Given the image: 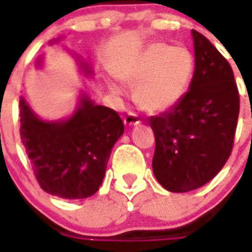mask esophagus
Segmentation results:
<instances>
[{"mask_svg":"<svg viewBox=\"0 0 252 252\" xmlns=\"http://www.w3.org/2000/svg\"><path fill=\"white\" fill-rule=\"evenodd\" d=\"M124 124L128 126H138V124H140V120H139V117L136 116V114L133 113H128L124 117Z\"/></svg>","mask_w":252,"mask_h":252,"instance_id":"obj_1","label":"esophagus"}]
</instances>
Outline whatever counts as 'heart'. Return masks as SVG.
I'll list each match as a JSON object with an SVG mask.
<instances>
[{"mask_svg": "<svg viewBox=\"0 0 252 252\" xmlns=\"http://www.w3.org/2000/svg\"><path fill=\"white\" fill-rule=\"evenodd\" d=\"M195 63L184 47L165 43H151L138 56L121 61L114 66V75L133 89V99L147 113H162L176 106L187 94L192 80ZM114 94L121 89L108 82Z\"/></svg>", "mask_w": 252, "mask_h": 252, "instance_id": "b5f03b06", "label": "heart"}]
</instances>
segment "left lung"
<instances>
[{
	"instance_id": "obj_1",
	"label": "left lung",
	"mask_w": 252,
	"mask_h": 252,
	"mask_svg": "<svg viewBox=\"0 0 252 252\" xmlns=\"http://www.w3.org/2000/svg\"><path fill=\"white\" fill-rule=\"evenodd\" d=\"M195 71L184 98L150 119L156 135L153 172L170 192L212 180L229 158L239 117V91L229 63L192 30Z\"/></svg>"
}]
</instances>
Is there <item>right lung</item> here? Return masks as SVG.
<instances>
[{"mask_svg":"<svg viewBox=\"0 0 252 252\" xmlns=\"http://www.w3.org/2000/svg\"><path fill=\"white\" fill-rule=\"evenodd\" d=\"M61 38L50 40L57 43ZM86 76L93 71L75 57ZM43 57L36 60L42 66ZM20 136L40 188L64 199H84L99 189L112 149L124 133L113 109L96 105L82 93L73 113L61 120H43L20 96Z\"/></svg>","mask_w":252,"mask_h":252,"instance_id":"1","label":"right lung"}]
</instances>
